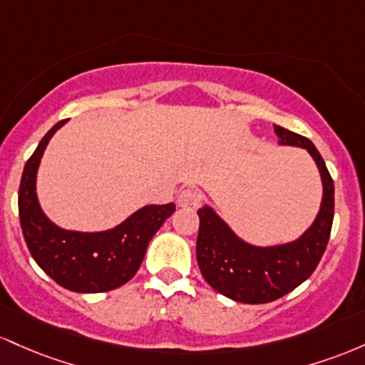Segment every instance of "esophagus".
<instances>
[{"instance_id": "1", "label": "esophagus", "mask_w": 365, "mask_h": 365, "mask_svg": "<svg viewBox=\"0 0 365 365\" xmlns=\"http://www.w3.org/2000/svg\"><path fill=\"white\" fill-rule=\"evenodd\" d=\"M200 200H202V195H200L198 191L184 190V191H181V195H179L178 205H179V207H182V208L196 207V205L200 203Z\"/></svg>"}]
</instances>
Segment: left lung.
<instances>
[{"label": "left lung", "instance_id": "left-lung-1", "mask_svg": "<svg viewBox=\"0 0 365 365\" xmlns=\"http://www.w3.org/2000/svg\"><path fill=\"white\" fill-rule=\"evenodd\" d=\"M279 145L305 148L322 181L319 214L298 240L274 247H255L232 231L208 205L198 210L196 260L205 281L241 304H269L309 279L324 255L334 217V182L310 139L274 125Z\"/></svg>", "mask_w": 365, "mask_h": 365}]
</instances>
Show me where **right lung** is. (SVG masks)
<instances>
[{"mask_svg":"<svg viewBox=\"0 0 365 365\" xmlns=\"http://www.w3.org/2000/svg\"><path fill=\"white\" fill-rule=\"evenodd\" d=\"M67 120H60L39 141L24 167L19 187V215L24 240L36 264L53 281L76 293H103L125 284L138 272L155 232L174 214L175 205H146L113 229L67 231L53 224L36 193L44 150Z\"/></svg>","mask_w":365,"mask_h":365,"instance_id":"add662e5","label":"right lung"}]
</instances>
